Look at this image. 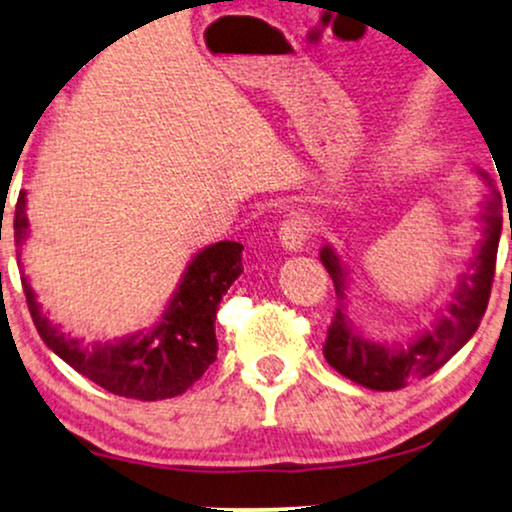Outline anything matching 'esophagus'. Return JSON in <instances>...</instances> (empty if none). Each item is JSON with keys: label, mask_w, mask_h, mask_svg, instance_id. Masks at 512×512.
<instances>
[{"label": "esophagus", "mask_w": 512, "mask_h": 512, "mask_svg": "<svg viewBox=\"0 0 512 512\" xmlns=\"http://www.w3.org/2000/svg\"><path fill=\"white\" fill-rule=\"evenodd\" d=\"M306 239H309V227H306L302 218H290L282 222L280 242L287 251H302Z\"/></svg>", "instance_id": "1"}]
</instances>
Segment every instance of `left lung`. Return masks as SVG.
Masks as SVG:
<instances>
[{
	"mask_svg": "<svg viewBox=\"0 0 512 512\" xmlns=\"http://www.w3.org/2000/svg\"><path fill=\"white\" fill-rule=\"evenodd\" d=\"M498 210H501V196L491 186V196L482 215L484 242L479 246L472 268L460 275L453 302L441 311L434 328L426 330L417 340L407 342L405 347L393 350V347L378 345V342L359 335L347 321L345 306L340 304L328 326L326 345H323L326 362L345 378L371 390H400L441 369L472 338L474 330L479 328V321H482L486 304H489L496 273L498 239H501ZM321 261L335 282V294L345 299L347 273L338 254L326 246L321 251Z\"/></svg>",
	"mask_w": 512,
	"mask_h": 512,
	"instance_id": "8db88e82",
	"label": "left lung"
}]
</instances>
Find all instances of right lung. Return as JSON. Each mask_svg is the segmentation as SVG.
Returning a JSON list of instances; mask_svg holds the SVG:
<instances>
[{
	"label": "right lung",
	"instance_id": "add662e5",
	"mask_svg": "<svg viewBox=\"0 0 512 512\" xmlns=\"http://www.w3.org/2000/svg\"><path fill=\"white\" fill-rule=\"evenodd\" d=\"M26 234V194L21 191L14 210V242L18 249ZM242 249L239 242H218L203 249L186 268L179 290L174 292L158 326L105 345L95 342L86 347L66 338L42 316L28 280L21 278V282L42 342L71 369L112 395L143 402L167 400L194 386L218 357L215 314L222 294L244 273Z\"/></svg>",
	"mask_w": 512,
	"mask_h": 512
}]
</instances>
